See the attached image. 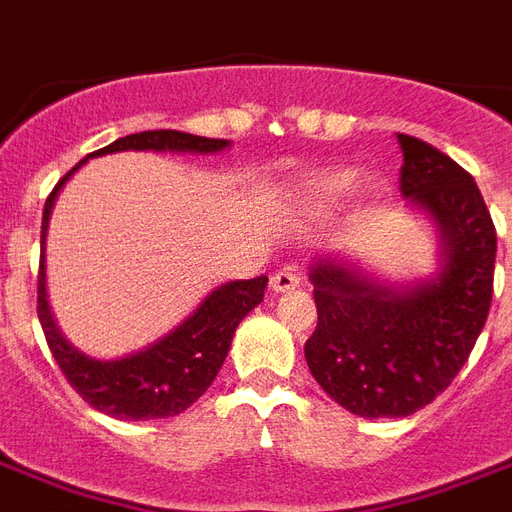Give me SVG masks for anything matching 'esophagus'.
Masks as SVG:
<instances>
[{
    "mask_svg": "<svg viewBox=\"0 0 512 512\" xmlns=\"http://www.w3.org/2000/svg\"><path fill=\"white\" fill-rule=\"evenodd\" d=\"M300 273L292 271V268H284V271H279L276 276L271 279V287L273 292H289V289L300 287Z\"/></svg>",
    "mask_w": 512,
    "mask_h": 512,
    "instance_id": "obj_1",
    "label": "esophagus"
}]
</instances>
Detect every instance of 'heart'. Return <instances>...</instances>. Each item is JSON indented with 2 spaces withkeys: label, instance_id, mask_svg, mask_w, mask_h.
<instances>
[{
  "label": "heart",
  "instance_id": "b5f03b06",
  "mask_svg": "<svg viewBox=\"0 0 512 512\" xmlns=\"http://www.w3.org/2000/svg\"><path fill=\"white\" fill-rule=\"evenodd\" d=\"M358 185L356 172H332V175H324L319 180L311 183V199L319 201V204H329V201H337L342 196L353 193V188Z\"/></svg>",
  "mask_w": 512,
  "mask_h": 512
}]
</instances>
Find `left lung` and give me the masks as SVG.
<instances>
[{"label": "left lung", "mask_w": 512, "mask_h": 512, "mask_svg": "<svg viewBox=\"0 0 512 512\" xmlns=\"http://www.w3.org/2000/svg\"><path fill=\"white\" fill-rule=\"evenodd\" d=\"M398 188L436 217L446 268L409 292L319 260L311 268L316 332L308 369L337 404L361 417H409L441 396L486 324L497 231L476 180L430 143L398 132Z\"/></svg>", "instance_id": "obj_1"}]
</instances>
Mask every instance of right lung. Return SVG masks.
Segmentation results:
<instances>
[{"instance_id":"add662e5","label":"right lung","mask_w":512,"mask_h":512,"mask_svg":"<svg viewBox=\"0 0 512 512\" xmlns=\"http://www.w3.org/2000/svg\"><path fill=\"white\" fill-rule=\"evenodd\" d=\"M225 146H228V140L199 138V135L177 130H148L114 140L111 146L100 148L90 156L114 154V151H199V154H209V151H223ZM87 159H82L74 170L60 177L58 185L44 201L42 244L60 185L66 183ZM265 284H268L265 276L223 284L193 311V316H188L175 332L154 342L151 348L132 353L127 358H116V361H95V358H87L84 353L71 348L55 327L50 308H47V292H44L42 255L39 276H36V316H39L44 340L50 345L55 364L60 366L68 385L87 404L108 417H116V420H159V417L185 412L196 398L204 396V390L212 385L225 356H228L239 321L255 305L263 303Z\"/></svg>"}]
</instances>
